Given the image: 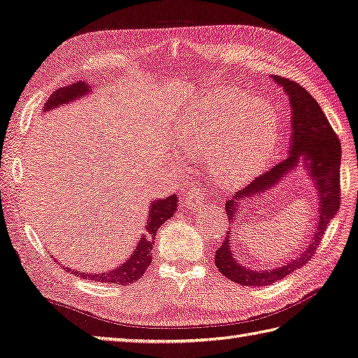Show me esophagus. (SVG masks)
<instances>
[{"instance_id":"obj_1","label":"esophagus","mask_w":358,"mask_h":358,"mask_svg":"<svg viewBox=\"0 0 358 358\" xmlns=\"http://www.w3.org/2000/svg\"><path fill=\"white\" fill-rule=\"evenodd\" d=\"M186 206L190 210H203L204 198H203L201 187H199L198 185H194L192 187H190V194L186 198Z\"/></svg>"}]
</instances>
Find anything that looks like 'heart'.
Returning a JSON list of instances; mask_svg holds the SVG:
<instances>
[{"mask_svg": "<svg viewBox=\"0 0 358 358\" xmlns=\"http://www.w3.org/2000/svg\"><path fill=\"white\" fill-rule=\"evenodd\" d=\"M278 138L273 106L229 87H218L190 103L177 129L178 146L194 159L209 155L215 182L227 189H238L257 176Z\"/></svg>", "mask_w": 358, "mask_h": 358, "instance_id": "obj_1", "label": "heart"}]
</instances>
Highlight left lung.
Here are the masks:
<instances>
[{
    "label": "left lung",
    "instance_id": "8db88e82",
    "mask_svg": "<svg viewBox=\"0 0 358 358\" xmlns=\"http://www.w3.org/2000/svg\"><path fill=\"white\" fill-rule=\"evenodd\" d=\"M271 79L287 94L289 108H292V140H289L292 145L288 148V157L227 199L226 212L229 222L231 227L235 224L238 226L236 217H239V210H243L244 201L255 198L259 199L261 195H265L268 190L276 187L279 182L285 180L289 172H294L299 166H302L315 190L317 222H315L313 236L306 243L308 245H305L303 250L297 253L294 259L280 264L279 267L264 270H253L238 261V257L231 250L234 235L229 230L226 241L215 255V264L224 276L236 282V284L247 287L270 285L302 267L314 255L322 236L325 235L328 224L336 217L340 204L342 146H340V141L336 132L332 131L327 115L323 114L315 99L303 87L289 79L273 76V74ZM236 229H234V231Z\"/></svg>",
    "mask_w": 358,
    "mask_h": 358
}]
</instances>
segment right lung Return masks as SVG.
I'll return each mask as SVG.
<instances>
[{"mask_svg": "<svg viewBox=\"0 0 358 358\" xmlns=\"http://www.w3.org/2000/svg\"><path fill=\"white\" fill-rule=\"evenodd\" d=\"M96 87H93L88 82L78 80L69 87H61L56 90L50 96L48 101L44 105V113L52 111L55 108H59L64 105H69L78 99L87 97L90 93H93ZM178 206V196L177 194H172L164 198H155L148 206V215L145 221V234H141L138 238L137 245L132 248L131 255L124 259L120 265L101 273L94 271H78L73 267H66L73 271V274H80V278L94 280V282H103V284H113V285H131L137 282L141 276H143L146 268L151 265L152 261V248L155 245V235L162 224L173 217V213L177 212ZM56 261V259H55Z\"/></svg>", "mask_w": 358, "mask_h": 358, "instance_id": "add662e5", "label": "right lung"}]
</instances>
